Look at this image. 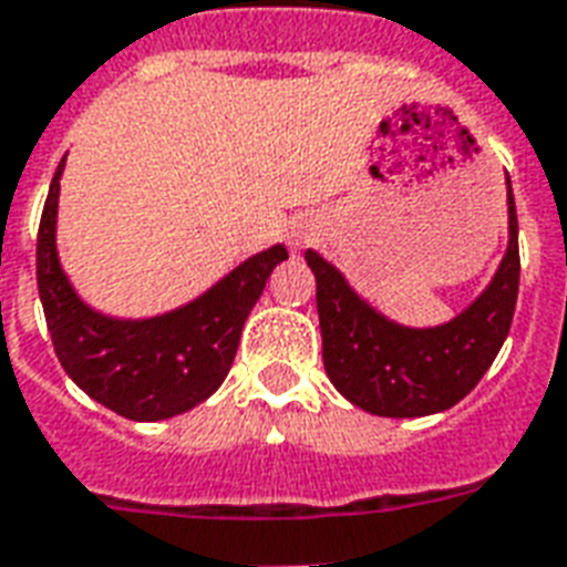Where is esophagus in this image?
Here are the masks:
<instances>
[{"instance_id":"obj_1","label":"esophagus","mask_w":567,"mask_h":567,"mask_svg":"<svg viewBox=\"0 0 567 567\" xmlns=\"http://www.w3.org/2000/svg\"><path fill=\"white\" fill-rule=\"evenodd\" d=\"M305 243H307V230L301 227V230H296V234H292V248H301Z\"/></svg>"}]
</instances>
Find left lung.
Masks as SVG:
<instances>
[{
    "label": "left lung",
    "mask_w": 567,
    "mask_h": 567,
    "mask_svg": "<svg viewBox=\"0 0 567 567\" xmlns=\"http://www.w3.org/2000/svg\"><path fill=\"white\" fill-rule=\"evenodd\" d=\"M508 245L494 278L462 313L434 328H408L363 301L337 266L313 248L328 379L352 405L375 416H429L462 402L488 372L512 328L520 280L517 213L508 183Z\"/></svg>",
    "instance_id": "obj_1"
}]
</instances>
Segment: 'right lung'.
<instances>
[{
	"mask_svg": "<svg viewBox=\"0 0 567 567\" xmlns=\"http://www.w3.org/2000/svg\"><path fill=\"white\" fill-rule=\"evenodd\" d=\"M50 183L38 230V292L61 367L87 396L115 414L156 423L186 414L209 399L230 372L245 319L278 262L289 257L271 245L227 271L195 301L151 316L115 319L76 296L55 248L59 179Z\"/></svg>",
	"mask_w": 567,
	"mask_h": 567,
	"instance_id": "right-lung-1",
	"label": "right lung"
}]
</instances>
